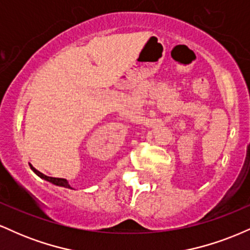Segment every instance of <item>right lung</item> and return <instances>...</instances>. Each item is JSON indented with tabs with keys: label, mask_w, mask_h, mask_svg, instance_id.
<instances>
[{
	"label": "right lung",
	"mask_w": 250,
	"mask_h": 250,
	"mask_svg": "<svg viewBox=\"0 0 250 250\" xmlns=\"http://www.w3.org/2000/svg\"><path fill=\"white\" fill-rule=\"evenodd\" d=\"M30 168L33 169L34 173H35L36 175H39V176L41 177V179L45 180V181H48V182L54 183V185H56V186H61V187H64V188H70V186L68 185L67 180H64V179H60V177H50V176H47V175H44V174L40 173V171L37 170V169L34 168L33 166H31V165H30ZM70 189H71V188H70Z\"/></svg>",
	"instance_id": "obj_1"
}]
</instances>
